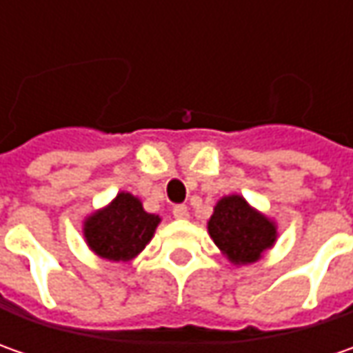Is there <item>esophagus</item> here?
Wrapping results in <instances>:
<instances>
[{
    "mask_svg": "<svg viewBox=\"0 0 353 353\" xmlns=\"http://www.w3.org/2000/svg\"><path fill=\"white\" fill-rule=\"evenodd\" d=\"M172 216L176 218V220H188V208L184 206V204H176L174 208H172Z\"/></svg>",
    "mask_w": 353,
    "mask_h": 353,
    "instance_id": "obj_1",
    "label": "esophagus"
}]
</instances>
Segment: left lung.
Returning a JSON list of instances; mask_svg holds the SVG:
<instances>
[{"mask_svg":"<svg viewBox=\"0 0 353 353\" xmlns=\"http://www.w3.org/2000/svg\"><path fill=\"white\" fill-rule=\"evenodd\" d=\"M208 234L234 265H250L261 259L277 239V225L261 212L251 208L239 194L218 200L208 220Z\"/></svg>","mask_w":353,"mask_h":353,"instance_id":"obj_1","label":"left lung"}]
</instances>
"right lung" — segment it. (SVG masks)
Wrapping results in <instances>:
<instances>
[{"instance_id":"add662e5","label":"right lung","mask_w":353,"mask_h":353,"mask_svg":"<svg viewBox=\"0 0 353 353\" xmlns=\"http://www.w3.org/2000/svg\"><path fill=\"white\" fill-rule=\"evenodd\" d=\"M161 218L143 210L141 200L119 192L105 208L84 222L88 248L108 261H131L151 241Z\"/></svg>"}]
</instances>
